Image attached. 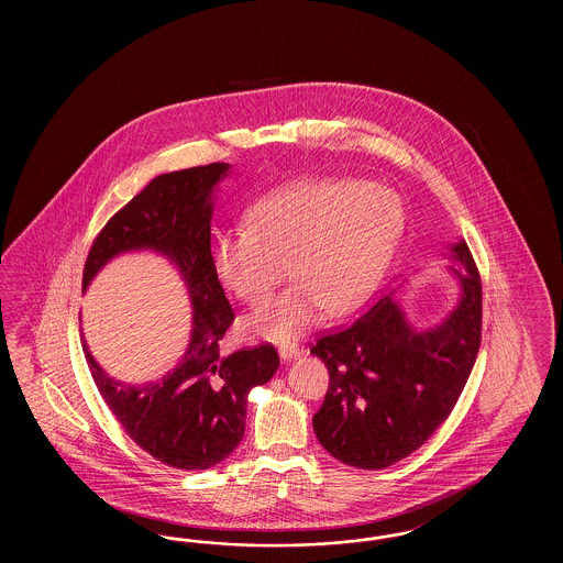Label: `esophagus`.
I'll use <instances>...</instances> for the list:
<instances>
[{
    "label": "esophagus",
    "mask_w": 563,
    "mask_h": 563,
    "mask_svg": "<svg viewBox=\"0 0 563 563\" xmlns=\"http://www.w3.org/2000/svg\"><path fill=\"white\" fill-rule=\"evenodd\" d=\"M278 354H280V358L283 361H294V358H297L299 354H301V350H299V346L297 344H283L280 349H278Z\"/></svg>",
    "instance_id": "obj_1"
}]
</instances>
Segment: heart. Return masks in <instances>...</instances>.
I'll list each match as a JSON object with an SVG mask.
<instances>
[{
    "mask_svg": "<svg viewBox=\"0 0 563 563\" xmlns=\"http://www.w3.org/2000/svg\"><path fill=\"white\" fill-rule=\"evenodd\" d=\"M401 225L395 191L350 179L301 181L255 202L246 228L221 232L213 266L221 285L249 306L283 280L294 285L255 310L244 327L269 342H289L321 321L346 314L374 294Z\"/></svg>",
    "mask_w": 563,
    "mask_h": 563,
    "instance_id": "b5f03b06",
    "label": "heart"
}]
</instances>
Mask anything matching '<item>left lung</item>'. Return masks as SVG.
Listing matches in <instances>:
<instances>
[{"mask_svg":"<svg viewBox=\"0 0 563 563\" xmlns=\"http://www.w3.org/2000/svg\"><path fill=\"white\" fill-rule=\"evenodd\" d=\"M460 295L429 329L407 321L390 295L350 327L317 340L329 390L312 424L340 462L379 471L413 454L452 413L482 344V278L464 241L450 244Z\"/></svg>","mask_w":563,"mask_h":563,"instance_id":"8db88e82","label":"left lung"}]
</instances>
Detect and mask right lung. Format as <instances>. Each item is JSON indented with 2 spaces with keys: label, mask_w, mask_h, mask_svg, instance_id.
I'll return each mask as SVG.
<instances>
[{
  "label": "right lung",
  "mask_w": 563,
  "mask_h": 563,
  "mask_svg": "<svg viewBox=\"0 0 563 563\" xmlns=\"http://www.w3.org/2000/svg\"><path fill=\"white\" fill-rule=\"evenodd\" d=\"M230 164L213 162L158 175L113 214L92 242L81 289L113 257L156 251L186 280L191 299V335L179 363L147 384L109 377L88 352L92 379L115 420L134 443L164 464L205 471L232 454L244 434L246 395L278 369L274 346L219 352L234 310L214 274L211 219L214 188Z\"/></svg>",
  "instance_id": "obj_1"
}]
</instances>
